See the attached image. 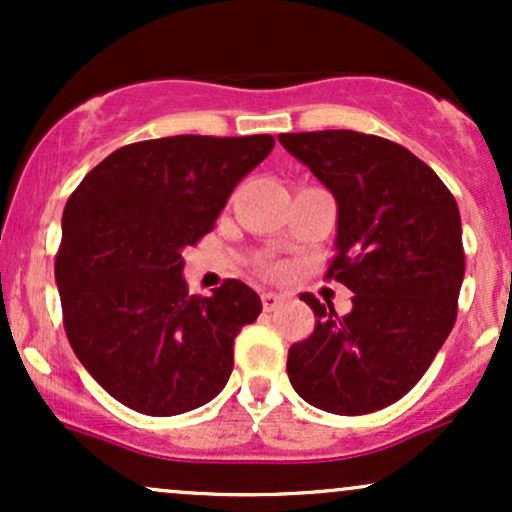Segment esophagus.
Segmentation results:
<instances>
[{"label":"esophagus","mask_w":512,"mask_h":512,"mask_svg":"<svg viewBox=\"0 0 512 512\" xmlns=\"http://www.w3.org/2000/svg\"><path fill=\"white\" fill-rule=\"evenodd\" d=\"M281 303L284 301H281V296H276V293H262V308L267 310V313H272V310L279 308Z\"/></svg>","instance_id":"esophagus-1"}]
</instances>
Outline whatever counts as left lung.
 <instances>
[{"label": "left lung", "instance_id": "1", "mask_svg": "<svg viewBox=\"0 0 512 512\" xmlns=\"http://www.w3.org/2000/svg\"><path fill=\"white\" fill-rule=\"evenodd\" d=\"M337 202L327 279L354 291L339 317L315 296V330L286 373L313 407L356 416L390 407L421 380L455 325L462 223L443 180L409 149L351 129L279 134Z\"/></svg>", "mask_w": 512, "mask_h": 512}]
</instances>
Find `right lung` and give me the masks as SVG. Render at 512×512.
<instances>
[{
  "label": "right lung",
  "instance_id": "obj_1",
  "mask_svg": "<svg viewBox=\"0 0 512 512\" xmlns=\"http://www.w3.org/2000/svg\"><path fill=\"white\" fill-rule=\"evenodd\" d=\"M274 137H180L122 146L67 199L55 260L64 330L91 378L125 407L175 416L226 387L233 342L262 313L248 284L187 293L182 250L211 231Z\"/></svg>",
  "mask_w": 512,
  "mask_h": 512
}]
</instances>
